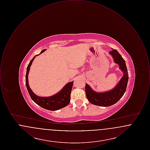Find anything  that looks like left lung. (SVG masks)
Here are the masks:
<instances>
[{"instance_id": "obj_1", "label": "left lung", "mask_w": 150, "mask_h": 150, "mask_svg": "<svg viewBox=\"0 0 150 150\" xmlns=\"http://www.w3.org/2000/svg\"><path fill=\"white\" fill-rule=\"evenodd\" d=\"M109 53L113 57L115 62L119 65L120 69L124 73L119 82L112 90L102 93L94 91L88 84H86V96L89 102L102 107L110 106L117 102L125 92L128 81V73L125 60L116 50L110 51Z\"/></svg>"}]
</instances>
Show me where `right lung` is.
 <instances>
[{
	"mask_svg": "<svg viewBox=\"0 0 150 150\" xmlns=\"http://www.w3.org/2000/svg\"><path fill=\"white\" fill-rule=\"evenodd\" d=\"M45 50H42L40 54L44 52ZM39 54L36 55L35 56H34V58L30 61V63L28 66L27 70H26V86L30 97L37 105H38L39 106H40L43 108H45L46 110H50V111H56L67 106L69 104L70 101V95H71V92L74 81L66 84V85H65L64 86V88L58 93H56V94L50 97H45L38 96L30 89L29 86V80H28L29 71H30V66L32 64L34 58H35L36 56H38Z\"/></svg>",
	"mask_w": 150,
	"mask_h": 150,
	"instance_id": "right-lung-1",
	"label": "right lung"
}]
</instances>
